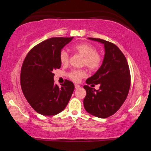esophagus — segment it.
<instances>
[{
	"label": "esophagus",
	"instance_id": "obj_1",
	"mask_svg": "<svg viewBox=\"0 0 151 151\" xmlns=\"http://www.w3.org/2000/svg\"><path fill=\"white\" fill-rule=\"evenodd\" d=\"M80 85H77V84H75V88H80Z\"/></svg>",
	"mask_w": 151,
	"mask_h": 151
}]
</instances>
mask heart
Wrapping results in <instances>:
<instances>
[{"mask_svg":"<svg viewBox=\"0 0 151 151\" xmlns=\"http://www.w3.org/2000/svg\"><path fill=\"white\" fill-rule=\"evenodd\" d=\"M75 52L83 56V65H85L89 70L94 71L98 69L103 63V57L99 52L96 51V48L93 45L88 42H83L78 43L73 47ZM69 55L66 50H62L60 53V61L62 65H66L68 63ZM86 76L84 70H72L68 73L69 78L75 82H78L82 78Z\"/></svg>","mask_w":151,"mask_h":151,"instance_id":"heart-1","label":"heart"}]
</instances>
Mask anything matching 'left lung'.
<instances>
[{"mask_svg":"<svg viewBox=\"0 0 151 151\" xmlns=\"http://www.w3.org/2000/svg\"><path fill=\"white\" fill-rule=\"evenodd\" d=\"M88 39L104 44L105 53L101 67L86 81L92 86L99 84V90L83 86L86 92L84 106L92 115L104 119L115 113L126 100L131 86V74L126 58L117 46L101 39Z\"/></svg>","mask_w":151,"mask_h":151,"instance_id":"8db88e82","label":"left lung"}]
</instances>
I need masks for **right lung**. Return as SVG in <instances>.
Segmentation results:
<instances>
[{"label": "right lung", "mask_w": 151, "mask_h": 151, "mask_svg": "<svg viewBox=\"0 0 151 151\" xmlns=\"http://www.w3.org/2000/svg\"><path fill=\"white\" fill-rule=\"evenodd\" d=\"M73 37L50 38L36 45L25 57L20 73V85L25 98L38 113L52 116L63 111L75 89L65 80L59 87L53 71L60 68V53Z\"/></svg>", "instance_id": "add662e5"}]
</instances>
